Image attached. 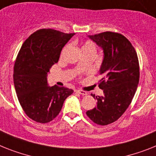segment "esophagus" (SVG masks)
I'll list each match as a JSON object with an SVG mask.
<instances>
[{"label":"esophagus","mask_w":156,"mask_h":156,"mask_svg":"<svg viewBox=\"0 0 156 156\" xmlns=\"http://www.w3.org/2000/svg\"><path fill=\"white\" fill-rule=\"evenodd\" d=\"M76 93H78V94H81V95H83V96H86V95H87V93H86V91H83V90H76Z\"/></svg>","instance_id":"obj_1"}]
</instances>
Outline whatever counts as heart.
<instances>
[{
    "mask_svg": "<svg viewBox=\"0 0 156 156\" xmlns=\"http://www.w3.org/2000/svg\"><path fill=\"white\" fill-rule=\"evenodd\" d=\"M87 48H95V46H94V44H93L92 42L86 41V43L83 44V46H82V49H87Z\"/></svg>",
    "mask_w": 156,
    "mask_h": 156,
    "instance_id": "obj_1",
    "label": "heart"
}]
</instances>
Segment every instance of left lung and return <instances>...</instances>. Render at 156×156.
Wrapping results in <instances>:
<instances>
[{
	"mask_svg": "<svg viewBox=\"0 0 156 156\" xmlns=\"http://www.w3.org/2000/svg\"><path fill=\"white\" fill-rule=\"evenodd\" d=\"M88 37L103 50L99 70L103 95L96 97L97 106L86 115L98 125H107L118 120L132 102L140 78L138 57L132 44L121 34L105 31Z\"/></svg>",
	"mask_w": 156,
	"mask_h": 156,
	"instance_id": "obj_1",
	"label": "left lung"
}]
</instances>
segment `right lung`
Instances as JSON below:
<instances>
[{
    "mask_svg": "<svg viewBox=\"0 0 156 156\" xmlns=\"http://www.w3.org/2000/svg\"><path fill=\"white\" fill-rule=\"evenodd\" d=\"M74 35L40 29L27 38L18 53L13 74L16 93L24 112L36 122L44 124L55 118L64 101L74 93L48 83L50 69L58 62L62 48Z\"/></svg>",
    "mask_w": 156,
    "mask_h": 156,
    "instance_id": "right-lung-1",
    "label": "right lung"
}]
</instances>
